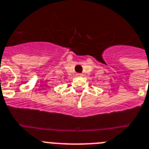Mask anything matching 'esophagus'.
Returning a JSON list of instances; mask_svg holds the SVG:
<instances>
[{"label":"esophagus","mask_w":149,"mask_h":149,"mask_svg":"<svg viewBox=\"0 0 149 149\" xmlns=\"http://www.w3.org/2000/svg\"><path fill=\"white\" fill-rule=\"evenodd\" d=\"M76 76H82V73H77V74H76Z\"/></svg>","instance_id":"esophagus-1"}]
</instances>
